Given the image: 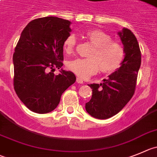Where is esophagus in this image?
<instances>
[{
    "label": "esophagus",
    "instance_id": "esophagus-1",
    "mask_svg": "<svg viewBox=\"0 0 157 157\" xmlns=\"http://www.w3.org/2000/svg\"><path fill=\"white\" fill-rule=\"evenodd\" d=\"M83 80L80 77H77V83H83Z\"/></svg>",
    "mask_w": 157,
    "mask_h": 157
}]
</instances>
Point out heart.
<instances>
[{"mask_svg": "<svg viewBox=\"0 0 157 157\" xmlns=\"http://www.w3.org/2000/svg\"><path fill=\"white\" fill-rule=\"evenodd\" d=\"M85 38L94 46L90 59H74L67 63V68L80 78H87L96 74L99 70L105 74L116 71L124 59V49L118 42L112 40V37L101 30L94 29L85 33ZM77 44V38L70 34L63 42V50L67 54L74 52Z\"/></svg>", "mask_w": 157, "mask_h": 157, "instance_id": "b5f03b06", "label": "heart"}]
</instances>
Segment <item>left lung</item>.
Here are the masks:
<instances>
[{
  "label": "left lung",
  "mask_w": 157,
  "mask_h": 157,
  "mask_svg": "<svg viewBox=\"0 0 157 157\" xmlns=\"http://www.w3.org/2000/svg\"><path fill=\"white\" fill-rule=\"evenodd\" d=\"M123 44L125 56L121 67L104 79L103 83L89 84L91 99L86 103L87 113L98 119L114 116L127 105L135 92L141 65V52L136 36L128 29L118 32Z\"/></svg>",
  "instance_id": "obj_1"
}]
</instances>
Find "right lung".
Instances as JSON below:
<instances>
[{"mask_svg":"<svg viewBox=\"0 0 157 157\" xmlns=\"http://www.w3.org/2000/svg\"><path fill=\"white\" fill-rule=\"evenodd\" d=\"M70 24L49 16L32 20L21 32L13 55L14 87L32 112L53 111L62 94L76 81L74 73L62 69L63 42L70 35ZM56 68L61 69L58 75L52 72Z\"/></svg>","mask_w":157,"mask_h":157,"instance_id":"right-lung-1","label":"right lung"}]
</instances>
